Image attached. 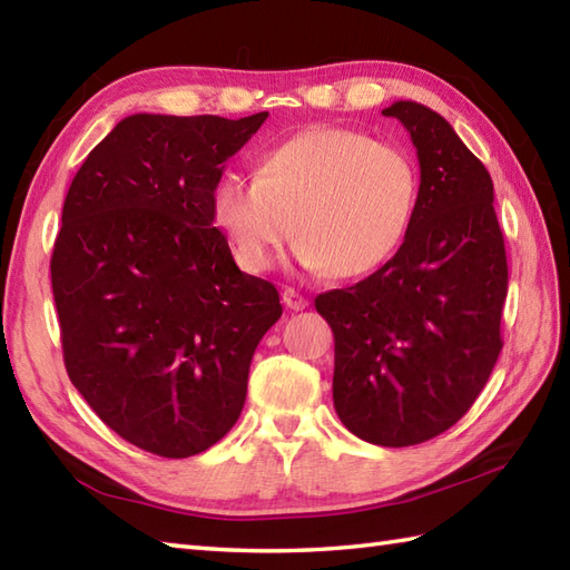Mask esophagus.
Returning <instances> with one entry per match:
<instances>
[{"mask_svg": "<svg viewBox=\"0 0 570 570\" xmlns=\"http://www.w3.org/2000/svg\"><path fill=\"white\" fill-rule=\"evenodd\" d=\"M282 301H284V306L292 308V311H304L308 306V301L301 296L298 292H294V288H284Z\"/></svg>", "mask_w": 570, "mask_h": 570, "instance_id": "34e87169", "label": "esophagus"}]
</instances>
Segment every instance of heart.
I'll use <instances>...</instances> for the list:
<instances>
[{
	"label": "heart",
	"mask_w": 570,
	"mask_h": 570,
	"mask_svg": "<svg viewBox=\"0 0 570 570\" xmlns=\"http://www.w3.org/2000/svg\"><path fill=\"white\" fill-rule=\"evenodd\" d=\"M416 196V166L394 144L345 127H311L266 151L254 178H217L210 213L245 272H269L294 227L301 262L357 278L402 247Z\"/></svg>",
	"instance_id": "b5f03b06"
}]
</instances>
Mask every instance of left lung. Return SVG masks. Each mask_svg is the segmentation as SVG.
Masks as SVG:
<instances>
[{
  "instance_id": "1",
  "label": "left lung",
  "mask_w": 570,
  "mask_h": 570,
  "mask_svg": "<svg viewBox=\"0 0 570 570\" xmlns=\"http://www.w3.org/2000/svg\"><path fill=\"white\" fill-rule=\"evenodd\" d=\"M382 115L404 125L421 184L414 220L382 269L316 296L335 335L333 404L357 439L404 448L468 414L500 357L504 237L488 168L426 105Z\"/></svg>"
}]
</instances>
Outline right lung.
I'll use <instances>...</instances> for the list:
<instances>
[{"instance_id": "1", "label": "right lung", "mask_w": 570, "mask_h": 570, "mask_svg": "<svg viewBox=\"0 0 570 570\" xmlns=\"http://www.w3.org/2000/svg\"><path fill=\"white\" fill-rule=\"evenodd\" d=\"M266 117H125L68 188L51 257L68 377L154 455H198L235 426L254 350L282 318L210 213L225 161Z\"/></svg>"}]
</instances>
